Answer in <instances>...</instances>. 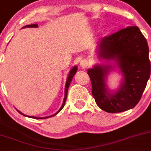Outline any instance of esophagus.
Instances as JSON below:
<instances>
[{
    "instance_id": "obj_1",
    "label": "esophagus",
    "mask_w": 151,
    "mask_h": 151,
    "mask_svg": "<svg viewBox=\"0 0 151 151\" xmlns=\"http://www.w3.org/2000/svg\"><path fill=\"white\" fill-rule=\"evenodd\" d=\"M88 62L86 60H83L81 61L80 65L81 67L83 69H86L88 67Z\"/></svg>"
}]
</instances>
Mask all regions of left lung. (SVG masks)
<instances>
[{"label":"left lung","mask_w":151,"mask_h":151,"mask_svg":"<svg viewBox=\"0 0 151 151\" xmlns=\"http://www.w3.org/2000/svg\"><path fill=\"white\" fill-rule=\"evenodd\" d=\"M100 58L114 60L124 80L117 91L110 93L105 78L111 66L96 65L88 70L92 95L102 110L117 113L134 107L140 100L150 75L149 49L146 39L136 26L103 37L99 43Z\"/></svg>","instance_id":"obj_1"}]
</instances>
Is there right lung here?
Masks as SVG:
<instances>
[{
  "instance_id": "add662e5",
  "label": "right lung",
  "mask_w": 151,
  "mask_h": 151,
  "mask_svg": "<svg viewBox=\"0 0 151 151\" xmlns=\"http://www.w3.org/2000/svg\"><path fill=\"white\" fill-rule=\"evenodd\" d=\"M26 27H38V24H30V25H27V26H25V27H24L23 28H26ZM76 71H77V67H76V66H75V67L73 68L70 70V73H69V75H68V77L67 81H66L65 87V98H64V101H63L62 106H61L60 109L58 110V112H56L55 114H54L53 115H51V116H46V117H35V116H29V117L35 118V119H47V118L50 117V116H55V115H56L57 114H58V113H59L60 111L61 110H62V109L64 107L65 104V101H66V99H67L68 89V88H69L70 83L71 81H72V79H73V76H75ZM21 114H22V113H21ZM24 116H26V115H24Z\"/></svg>"
}]
</instances>
